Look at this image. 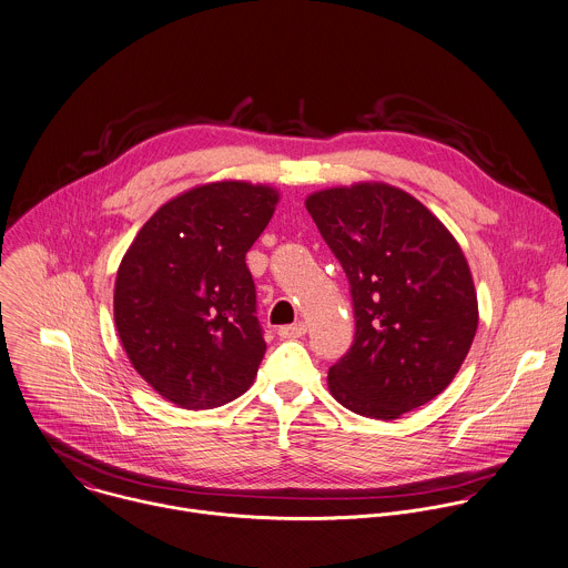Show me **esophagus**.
Returning <instances> with one entry per match:
<instances>
[{
	"instance_id": "1",
	"label": "esophagus",
	"mask_w": 568,
	"mask_h": 568,
	"mask_svg": "<svg viewBox=\"0 0 568 568\" xmlns=\"http://www.w3.org/2000/svg\"><path fill=\"white\" fill-rule=\"evenodd\" d=\"M277 333H280L282 339H297V337L306 335V324L297 322V324H291V326H282Z\"/></svg>"
}]
</instances>
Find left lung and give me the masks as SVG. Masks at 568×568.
<instances>
[{
  "instance_id": "1",
  "label": "left lung",
  "mask_w": 568,
  "mask_h": 568,
  "mask_svg": "<svg viewBox=\"0 0 568 568\" xmlns=\"http://www.w3.org/2000/svg\"><path fill=\"white\" fill-rule=\"evenodd\" d=\"M306 209L342 262L355 342L328 371L351 412L392 420L438 396L460 371L476 328L469 264L447 226L385 183L311 193Z\"/></svg>"
}]
</instances>
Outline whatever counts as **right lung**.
Instances as JSON below:
<instances>
[{
  "label": "right lung",
  "mask_w": 568,
  "mask_h": 568,
  "mask_svg": "<svg viewBox=\"0 0 568 568\" xmlns=\"http://www.w3.org/2000/svg\"><path fill=\"white\" fill-rule=\"evenodd\" d=\"M280 193L220 181L165 202L136 233L114 284V324L134 366L185 409L244 394L266 351L246 251Z\"/></svg>",
  "instance_id": "1"
}]
</instances>
